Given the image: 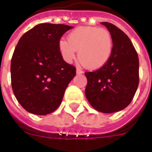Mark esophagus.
Here are the masks:
<instances>
[{"label":"esophagus","mask_w":152,"mask_h":152,"mask_svg":"<svg viewBox=\"0 0 152 152\" xmlns=\"http://www.w3.org/2000/svg\"><path fill=\"white\" fill-rule=\"evenodd\" d=\"M82 73H83V72L81 70H80L79 68L76 69V74H82Z\"/></svg>","instance_id":"esophagus-1"}]
</instances>
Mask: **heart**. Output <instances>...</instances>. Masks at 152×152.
<instances>
[{"label":"heart","mask_w":152,"mask_h":152,"mask_svg":"<svg viewBox=\"0 0 152 152\" xmlns=\"http://www.w3.org/2000/svg\"><path fill=\"white\" fill-rule=\"evenodd\" d=\"M112 46V38L106 29L80 26L68 35L67 41H60L58 47L66 62H72L78 51V58L86 67L97 70L111 58Z\"/></svg>","instance_id":"b5f03b06"}]
</instances>
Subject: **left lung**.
Here are the masks:
<instances>
[{
  "mask_svg": "<svg viewBox=\"0 0 152 152\" xmlns=\"http://www.w3.org/2000/svg\"><path fill=\"white\" fill-rule=\"evenodd\" d=\"M101 24L111 34L112 53L104 66L85 73V93L96 111L113 113L125 109L132 101L139 84V59L131 40L121 29L109 22Z\"/></svg>",
  "mask_w": 152,
  "mask_h": 152,
  "instance_id": "8db88e82",
  "label": "left lung"
}]
</instances>
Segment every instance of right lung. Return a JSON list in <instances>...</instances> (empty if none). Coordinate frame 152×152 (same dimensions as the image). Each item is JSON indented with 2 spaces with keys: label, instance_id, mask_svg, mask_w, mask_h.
<instances>
[{
  "label": "right lung",
  "instance_id": "add662e5",
  "mask_svg": "<svg viewBox=\"0 0 152 152\" xmlns=\"http://www.w3.org/2000/svg\"><path fill=\"white\" fill-rule=\"evenodd\" d=\"M73 28L67 25H37L20 37L11 58V86L26 111L44 115L58 107L76 67L63 60L61 37Z\"/></svg>",
  "mask_w": 152,
  "mask_h": 152
}]
</instances>
